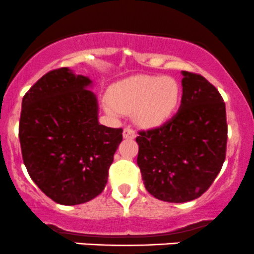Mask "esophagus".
Returning a JSON list of instances; mask_svg holds the SVG:
<instances>
[{
    "label": "esophagus",
    "instance_id": "34e87169",
    "mask_svg": "<svg viewBox=\"0 0 254 254\" xmlns=\"http://www.w3.org/2000/svg\"><path fill=\"white\" fill-rule=\"evenodd\" d=\"M135 137V132L133 129H130L129 127H126L124 129V138L126 139H133Z\"/></svg>",
    "mask_w": 254,
    "mask_h": 254
}]
</instances>
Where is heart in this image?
Wrapping results in <instances>:
<instances>
[{"mask_svg":"<svg viewBox=\"0 0 254 254\" xmlns=\"http://www.w3.org/2000/svg\"><path fill=\"white\" fill-rule=\"evenodd\" d=\"M180 97L182 87L174 77L137 75L111 87L110 97L104 100V109L115 119L132 111L135 124L152 128L173 116Z\"/></svg>","mask_w":254,"mask_h":254,"instance_id":"1","label":"heart"}]
</instances>
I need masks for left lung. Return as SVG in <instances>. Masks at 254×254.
Returning a JSON list of instances; mask_svg holds the SVG:
<instances>
[{"label":"left lung","mask_w":254,"mask_h":254,"mask_svg":"<svg viewBox=\"0 0 254 254\" xmlns=\"http://www.w3.org/2000/svg\"><path fill=\"white\" fill-rule=\"evenodd\" d=\"M183 96L177 114L160 127L139 132L137 164L145 189L167 202L201 196L226 157V106L204 76L182 71Z\"/></svg>","instance_id":"1"}]
</instances>
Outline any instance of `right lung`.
I'll list each match as a JSON object with an SVG mask.
<instances>
[{"instance_id": "obj_1", "label": "right lung", "mask_w": 254, "mask_h": 254, "mask_svg": "<svg viewBox=\"0 0 254 254\" xmlns=\"http://www.w3.org/2000/svg\"><path fill=\"white\" fill-rule=\"evenodd\" d=\"M89 76L69 67L39 79L22 100V157L37 187L60 205H79L104 191L122 140L121 128L100 125Z\"/></svg>"}]
</instances>
